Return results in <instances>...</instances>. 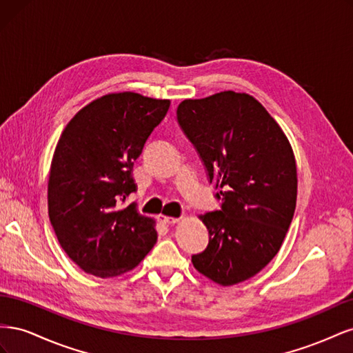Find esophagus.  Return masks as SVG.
Segmentation results:
<instances>
[{"mask_svg": "<svg viewBox=\"0 0 353 353\" xmlns=\"http://www.w3.org/2000/svg\"><path fill=\"white\" fill-rule=\"evenodd\" d=\"M157 219L162 222V223H168V225H170V223H176L179 219L178 218H174V216H166V215H159Z\"/></svg>", "mask_w": 353, "mask_h": 353, "instance_id": "1", "label": "esophagus"}]
</instances>
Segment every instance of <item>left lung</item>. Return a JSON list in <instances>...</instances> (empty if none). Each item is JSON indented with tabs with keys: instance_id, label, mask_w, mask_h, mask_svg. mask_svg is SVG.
I'll list each match as a JSON object with an SVG mask.
<instances>
[{
	"instance_id": "left-lung-1",
	"label": "left lung",
	"mask_w": 353,
	"mask_h": 353,
	"mask_svg": "<svg viewBox=\"0 0 353 353\" xmlns=\"http://www.w3.org/2000/svg\"><path fill=\"white\" fill-rule=\"evenodd\" d=\"M176 119L222 201L219 210L200 216L209 244L191 262L221 285L249 280L279 253L294 215L292 145L263 105L244 92L184 100Z\"/></svg>"
}]
</instances>
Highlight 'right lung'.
<instances>
[{
	"label": "right lung",
	"mask_w": 353,
	"mask_h": 353,
	"mask_svg": "<svg viewBox=\"0 0 353 353\" xmlns=\"http://www.w3.org/2000/svg\"><path fill=\"white\" fill-rule=\"evenodd\" d=\"M169 105L135 92L108 94L63 131L50 169L48 216L63 250L85 272L125 274L154 245V221L126 201L137 191L134 162Z\"/></svg>",
	"instance_id": "add662e5"
}]
</instances>
